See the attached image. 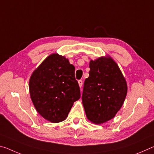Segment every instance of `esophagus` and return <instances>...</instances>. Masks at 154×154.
<instances>
[{
    "instance_id": "34e87169",
    "label": "esophagus",
    "mask_w": 154,
    "mask_h": 154,
    "mask_svg": "<svg viewBox=\"0 0 154 154\" xmlns=\"http://www.w3.org/2000/svg\"><path fill=\"white\" fill-rule=\"evenodd\" d=\"M78 83H79V87H80V88H82V85H83V82H82V80H79V81H78Z\"/></svg>"
}]
</instances>
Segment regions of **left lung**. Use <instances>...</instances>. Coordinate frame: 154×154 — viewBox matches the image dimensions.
<instances>
[{
  "mask_svg": "<svg viewBox=\"0 0 154 154\" xmlns=\"http://www.w3.org/2000/svg\"><path fill=\"white\" fill-rule=\"evenodd\" d=\"M90 69L89 77L84 82L82 103L88 120L102 124L113 119L123 105L127 83L110 56L91 60Z\"/></svg>",
  "mask_w": 154,
  "mask_h": 154,
  "instance_id": "left-lung-1",
  "label": "left lung"
}]
</instances>
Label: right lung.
<instances>
[{
    "mask_svg": "<svg viewBox=\"0 0 154 154\" xmlns=\"http://www.w3.org/2000/svg\"><path fill=\"white\" fill-rule=\"evenodd\" d=\"M75 66L64 56L54 53L33 71L29 92L36 111L44 119L58 123L67 118L74 102L80 98Z\"/></svg>",
    "mask_w": 154,
    "mask_h": 154,
    "instance_id": "right-lung-1",
    "label": "right lung"
}]
</instances>
